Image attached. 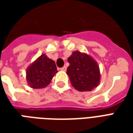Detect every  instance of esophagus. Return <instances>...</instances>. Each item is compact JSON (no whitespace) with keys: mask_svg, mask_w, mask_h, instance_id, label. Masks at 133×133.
Returning <instances> with one entry per match:
<instances>
[{"mask_svg":"<svg viewBox=\"0 0 133 133\" xmlns=\"http://www.w3.org/2000/svg\"><path fill=\"white\" fill-rule=\"evenodd\" d=\"M61 70H62V71H66V70H67L66 66H64V67H63V68H61Z\"/></svg>","mask_w":133,"mask_h":133,"instance_id":"esophagus-1","label":"esophagus"}]
</instances>
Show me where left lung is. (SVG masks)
Segmentation results:
<instances>
[{"instance_id":"obj_1","label":"left lung","mask_w":133,"mask_h":133,"mask_svg":"<svg viewBox=\"0 0 133 133\" xmlns=\"http://www.w3.org/2000/svg\"><path fill=\"white\" fill-rule=\"evenodd\" d=\"M68 61L67 69L72 85L81 91H91L100 83V72L98 63L87 53L74 51Z\"/></svg>"}]
</instances>
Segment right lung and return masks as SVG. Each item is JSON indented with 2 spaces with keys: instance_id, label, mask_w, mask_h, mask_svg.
<instances>
[{
  "instance_id": "obj_1",
  "label": "right lung",
  "mask_w": 133,
  "mask_h": 133,
  "mask_svg": "<svg viewBox=\"0 0 133 133\" xmlns=\"http://www.w3.org/2000/svg\"><path fill=\"white\" fill-rule=\"evenodd\" d=\"M58 72L55 61L45 54L38 57L26 70V80L28 85L35 89L43 88L49 85L53 76Z\"/></svg>"
}]
</instances>
